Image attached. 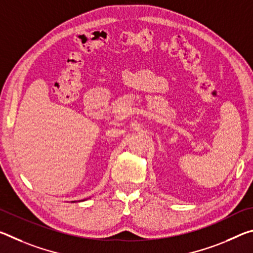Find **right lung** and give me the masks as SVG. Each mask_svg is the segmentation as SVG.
I'll use <instances>...</instances> for the list:
<instances>
[{
    "instance_id": "1",
    "label": "right lung",
    "mask_w": 253,
    "mask_h": 253,
    "mask_svg": "<svg viewBox=\"0 0 253 253\" xmlns=\"http://www.w3.org/2000/svg\"><path fill=\"white\" fill-rule=\"evenodd\" d=\"M81 201H84V200H81ZM81 201H79V202H81Z\"/></svg>"
}]
</instances>
